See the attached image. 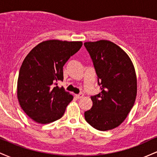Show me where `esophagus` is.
Segmentation results:
<instances>
[{
  "label": "esophagus",
  "mask_w": 157,
  "mask_h": 157,
  "mask_svg": "<svg viewBox=\"0 0 157 157\" xmlns=\"http://www.w3.org/2000/svg\"><path fill=\"white\" fill-rule=\"evenodd\" d=\"M75 97H76L77 99H81V98H82V97H83V94L81 93V94H76V95H75Z\"/></svg>",
  "instance_id": "obj_1"
}]
</instances>
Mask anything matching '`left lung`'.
<instances>
[{
  "label": "left lung",
  "instance_id": "8db88e82",
  "mask_svg": "<svg viewBox=\"0 0 157 157\" xmlns=\"http://www.w3.org/2000/svg\"><path fill=\"white\" fill-rule=\"evenodd\" d=\"M84 46L101 86V92L91 97L93 105L85 112V119L97 130H111L125 120L134 106L137 93L134 64L124 50L109 40L86 42Z\"/></svg>",
  "mask_w": 157,
  "mask_h": 157
}]
</instances>
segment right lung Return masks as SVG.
I'll use <instances>...</instances> for the list:
<instances>
[{
  "label": "right lung",
  "instance_id": "right-lung-1",
  "mask_svg": "<svg viewBox=\"0 0 157 157\" xmlns=\"http://www.w3.org/2000/svg\"><path fill=\"white\" fill-rule=\"evenodd\" d=\"M81 41H43L26 55L20 68L17 95L20 105L32 120L47 124L59 120L73 96L57 86L63 68L80 50Z\"/></svg>",
  "mask_w": 157,
  "mask_h": 157
}]
</instances>
